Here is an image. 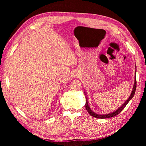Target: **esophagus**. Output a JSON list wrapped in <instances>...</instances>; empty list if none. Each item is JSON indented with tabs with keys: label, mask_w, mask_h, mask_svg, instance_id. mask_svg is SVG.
I'll list each match as a JSON object with an SVG mask.
<instances>
[{
	"label": "esophagus",
	"mask_w": 146,
	"mask_h": 146,
	"mask_svg": "<svg viewBox=\"0 0 146 146\" xmlns=\"http://www.w3.org/2000/svg\"><path fill=\"white\" fill-rule=\"evenodd\" d=\"M79 76H80V74H79V73L77 72V71H74V72H73V73H72V78H77L79 77Z\"/></svg>",
	"instance_id": "1"
}]
</instances>
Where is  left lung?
<instances>
[{
    "mask_svg": "<svg viewBox=\"0 0 146 146\" xmlns=\"http://www.w3.org/2000/svg\"><path fill=\"white\" fill-rule=\"evenodd\" d=\"M136 66L135 64V80H134V84H133V88H132V91L131 94L129 96V98H128L125 101V102L123 103L120 107H119V108H117L115 111L111 112V113H107V114H98V113H96L95 112H94L91 109L90 107L88 105V99H87V96H86V94L85 91H84L85 92V98H86V104H85V108L87 110V111L89 113V114H90L91 116H93L94 117L96 118H99V119H106V118H110V117H111L113 116H116L117 114H118L119 113H120L122 110L124 108V107L127 105V104L129 102V101L133 98V97L135 95V92L136 91Z\"/></svg>",
    "mask_w": 146,
    "mask_h": 146,
    "instance_id": "left-lung-1",
    "label": "left lung"
}]
</instances>
